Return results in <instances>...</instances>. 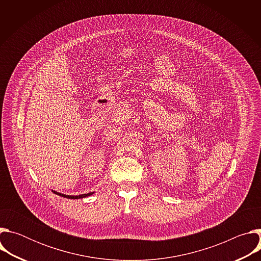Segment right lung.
I'll return each instance as SVG.
<instances>
[{
  "label": "right lung",
  "instance_id": "right-lung-1",
  "mask_svg": "<svg viewBox=\"0 0 261 261\" xmlns=\"http://www.w3.org/2000/svg\"><path fill=\"white\" fill-rule=\"evenodd\" d=\"M54 193H56V194H58V195H60V196H62V197H66V198H70V199H79V198H85V197H88V196H90V195H92L93 194V192H90V193H88V194H82V195H65V194H62V193H58V192H56V191H53Z\"/></svg>",
  "mask_w": 261,
  "mask_h": 261
}]
</instances>
